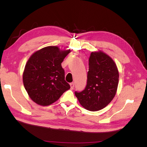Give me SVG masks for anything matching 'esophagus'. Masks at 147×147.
I'll use <instances>...</instances> for the list:
<instances>
[{
	"label": "esophagus",
	"instance_id": "1",
	"mask_svg": "<svg viewBox=\"0 0 147 147\" xmlns=\"http://www.w3.org/2000/svg\"><path fill=\"white\" fill-rule=\"evenodd\" d=\"M70 88L72 90V89H73L74 87V82L70 83Z\"/></svg>",
	"mask_w": 147,
	"mask_h": 147
}]
</instances>
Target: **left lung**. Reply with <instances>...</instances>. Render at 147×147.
I'll return each instance as SVG.
<instances>
[{
    "mask_svg": "<svg viewBox=\"0 0 147 147\" xmlns=\"http://www.w3.org/2000/svg\"><path fill=\"white\" fill-rule=\"evenodd\" d=\"M119 80L117 67L105 53L92 52L89 58L87 84L75 94L80 104L90 111L104 109L116 94Z\"/></svg>",
    "mask_w": 147,
    "mask_h": 147,
    "instance_id": "left-lung-1",
    "label": "left lung"
}]
</instances>
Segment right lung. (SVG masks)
Segmentation results:
<instances>
[{
	"label": "right lung",
	"instance_id": "1",
	"mask_svg": "<svg viewBox=\"0 0 147 147\" xmlns=\"http://www.w3.org/2000/svg\"><path fill=\"white\" fill-rule=\"evenodd\" d=\"M70 52L50 46L30 56L25 66L23 78L26 91L35 103L42 106L50 105L70 88L65 80V72L61 65Z\"/></svg>",
	"mask_w": 147,
	"mask_h": 147
}]
</instances>
